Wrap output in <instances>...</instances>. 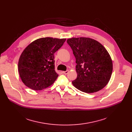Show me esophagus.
<instances>
[{
    "label": "esophagus",
    "mask_w": 132,
    "mask_h": 132,
    "mask_svg": "<svg viewBox=\"0 0 132 132\" xmlns=\"http://www.w3.org/2000/svg\"><path fill=\"white\" fill-rule=\"evenodd\" d=\"M69 72V71H63L62 73H63L64 74H67Z\"/></svg>",
    "instance_id": "esophagus-1"
}]
</instances>
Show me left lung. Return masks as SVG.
I'll return each mask as SVG.
<instances>
[{"instance_id": "obj_1", "label": "left lung", "mask_w": 132, "mask_h": 132, "mask_svg": "<svg viewBox=\"0 0 132 132\" xmlns=\"http://www.w3.org/2000/svg\"><path fill=\"white\" fill-rule=\"evenodd\" d=\"M76 59L77 78L73 85L86 93L97 92L108 84L113 64L110 55L98 41L88 37L71 38L67 40Z\"/></svg>"}]
</instances>
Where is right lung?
Returning a JSON list of instances; mask_svg holds the SVG:
<instances>
[{"instance_id":"1","label":"right lung","mask_w":132,"mask_h":132,"mask_svg":"<svg viewBox=\"0 0 132 132\" xmlns=\"http://www.w3.org/2000/svg\"><path fill=\"white\" fill-rule=\"evenodd\" d=\"M65 40L66 38H40L24 48L19 60L18 70L27 87L41 90L53 84L58 77L54 70V54Z\"/></svg>"}]
</instances>
